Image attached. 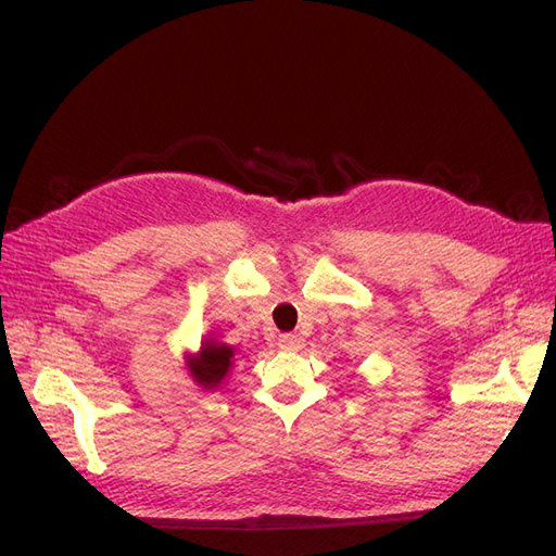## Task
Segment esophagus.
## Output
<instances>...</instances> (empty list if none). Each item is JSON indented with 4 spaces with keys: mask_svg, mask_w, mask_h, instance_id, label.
I'll list each match as a JSON object with an SVG mask.
<instances>
[{
    "mask_svg": "<svg viewBox=\"0 0 556 556\" xmlns=\"http://www.w3.org/2000/svg\"><path fill=\"white\" fill-rule=\"evenodd\" d=\"M278 345L282 350H299V348H304V339H301L299 333H282L278 339Z\"/></svg>",
    "mask_w": 556,
    "mask_h": 556,
    "instance_id": "obj_1",
    "label": "esophagus"
}]
</instances>
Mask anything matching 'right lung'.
Here are the masks:
<instances>
[{"label": "right lung", "mask_w": 556, "mask_h": 556, "mask_svg": "<svg viewBox=\"0 0 556 556\" xmlns=\"http://www.w3.org/2000/svg\"><path fill=\"white\" fill-rule=\"evenodd\" d=\"M231 357H233V350L229 345L208 341L204 348H201L197 357H190L188 364L194 380L201 387H217L229 371Z\"/></svg>", "instance_id": "right-lung-1"}]
</instances>
